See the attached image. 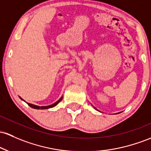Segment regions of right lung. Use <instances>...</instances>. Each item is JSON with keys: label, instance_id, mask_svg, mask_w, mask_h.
Returning a JSON list of instances; mask_svg holds the SVG:
<instances>
[{"label": "right lung", "instance_id": "add662e5", "mask_svg": "<svg viewBox=\"0 0 151 151\" xmlns=\"http://www.w3.org/2000/svg\"><path fill=\"white\" fill-rule=\"evenodd\" d=\"M20 98L21 99V100H23L22 98H21V97H20ZM62 100V97H61L60 99H59V100L57 101V102H55V103H54V104H52V105H49V106H41V107H40V106H37V105H32V104H30V103H27L28 105H29L30 107H32V108H34V109H42V110H44V109H48V108H51V107H55L56 105H57L58 103H59V102H60L61 100Z\"/></svg>", "mask_w": 151, "mask_h": 151}]
</instances>
